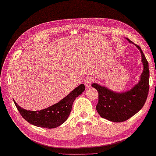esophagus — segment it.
Masks as SVG:
<instances>
[{
  "label": "esophagus",
  "instance_id": "34e87169",
  "mask_svg": "<svg viewBox=\"0 0 156 156\" xmlns=\"http://www.w3.org/2000/svg\"><path fill=\"white\" fill-rule=\"evenodd\" d=\"M93 82V80L91 77L90 78H89V77L87 78V80L84 81L85 86H86V87H87V88H89V87H91V82Z\"/></svg>",
  "mask_w": 156,
  "mask_h": 156
}]
</instances>
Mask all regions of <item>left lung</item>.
Segmentation results:
<instances>
[{
  "mask_svg": "<svg viewBox=\"0 0 156 156\" xmlns=\"http://www.w3.org/2000/svg\"><path fill=\"white\" fill-rule=\"evenodd\" d=\"M129 42L133 43L126 38ZM134 44V43H133ZM141 53L144 70L140 82L129 91L122 93L114 92L97 83L91 84L99 93V101L96 109L102 118L113 122H123L138 113L144 106L149 91V68L148 61L141 48L137 44Z\"/></svg>",
  "mask_w": 156,
  "mask_h": 156,
  "instance_id": "left-lung-1",
  "label": "left lung"
}]
</instances>
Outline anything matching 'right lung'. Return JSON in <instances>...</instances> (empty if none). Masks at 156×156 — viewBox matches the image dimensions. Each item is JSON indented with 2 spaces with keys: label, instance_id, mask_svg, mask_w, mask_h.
<instances>
[{
  "label": "right lung",
  "instance_id": "1",
  "mask_svg": "<svg viewBox=\"0 0 156 156\" xmlns=\"http://www.w3.org/2000/svg\"><path fill=\"white\" fill-rule=\"evenodd\" d=\"M84 90V85L80 84L58 103L40 111H27L21 108L16 101L14 103L21 116L28 123L38 127L54 129L67 120L74 101Z\"/></svg>",
  "mask_w": 156,
  "mask_h": 156
}]
</instances>
